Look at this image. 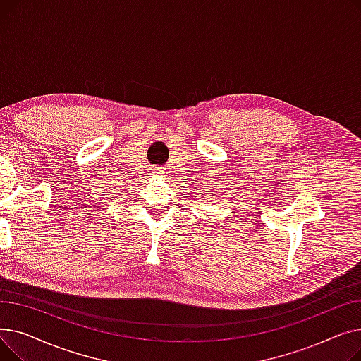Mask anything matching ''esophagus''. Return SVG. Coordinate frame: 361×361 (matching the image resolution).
Returning a JSON list of instances; mask_svg holds the SVG:
<instances>
[{
  "instance_id": "1",
  "label": "esophagus",
  "mask_w": 361,
  "mask_h": 361,
  "mask_svg": "<svg viewBox=\"0 0 361 361\" xmlns=\"http://www.w3.org/2000/svg\"><path fill=\"white\" fill-rule=\"evenodd\" d=\"M154 173H157V174H165V168H164V166H154Z\"/></svg>"
}]
</instances>
